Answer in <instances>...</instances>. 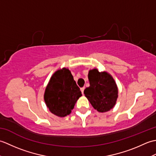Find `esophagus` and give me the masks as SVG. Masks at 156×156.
Returning a JSON list of instances; mask_svg holds the SVG:
<instances>
[{"mask_svg": "<svg viewBox=\"0 0 156 156\" xmlns=\"http://www.w3.org/2000/svg\"><path fill=\"white\" fill-rule=\"evenodd\" d=\"M84 89H85V88H84V87H82V88H80V90H81V92H82V94L84 93Z\"/></svg>", "mask_w": 156, "mask_h": 156, "instance_id": "1", "label": "esophagus"}]
</instances>
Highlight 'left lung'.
I'll list each match as a JSON object with an SVG mask.
<instances>
[{
	"label": "left lung",
	"mask_w": 156,
	"mask_h": 156,
	"mask_svg": "<svg viewBox=\"0 0 156 156\" xmlns=\"http://www.w3.org/2000/svg\"><path fill=\"white\" fill-rule=\"evenodd\" d=\"M88 78L90 87L84 91L85 97L97 111H109L118 98V87L114 78L107 72H100L97 68L89 70Z\"/></svg>",
	"instance_id": "obj_1"
}]
</instances>
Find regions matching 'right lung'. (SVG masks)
<instances>
[{
	"instance_id": "add662e5",
	"label": "right lung",
	"mask_w": 156,
	"mask_h": 156,
	"mask_svg": "<svg viewBox=\"0 0 156 156\" xmlns=\"http://www.w3.org/2000/svg\"><path fill=\"white\" fill-rule=\"evenodd\" d=\"M82 92L68 68L55 71L44 92V101L49 111L59 117L71 113Z\"/></svg>"
}]
</instances>
